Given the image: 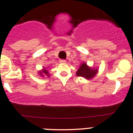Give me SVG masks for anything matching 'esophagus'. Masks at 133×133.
Returning a JSON list of instances; mask_svg holds the SVG:
<instances>
[{"mask_svg": "<svg viewBox=\"0 0 133 133\" xmlns=\"http://www.w3.org/2000/svg\"><path fill=\"white\" fill-rule=\"evenodd\" d=\"M60 63H65L66 62V60H64V59H61V60H60Z\"/></svg>", "mask_w": 133, "mask_h": 133, "instance_id": "34e87169", "label": "esophagus"}]
</instances>
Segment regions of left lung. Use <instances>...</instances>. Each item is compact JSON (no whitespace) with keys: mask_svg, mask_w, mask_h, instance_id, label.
Segmentation results:
<instances>
[{"mask_svg":"<svg viewBox=\"0 0 133 133\" xmlns=\"http://www.w3.org/2000/svg\"><path fill=\"white\" fill-rule=\"evenodd\" d=\"M97 72V69H91V68L87 66L86 64L84 63L81 65L79 69L77 70V76L84 77L85 78L90 79L95 75Z\"/></svg>","mask_w":133,"mask_h":133,"instance_id":"left-lung-1","label":"left lung"}]
</instances>
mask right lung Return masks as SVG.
Here are the masks:
<instances>
[{"mask_svg":"<svg viewBox=\"0 0 133 133\" xmlns=\"http://www.w3.org/2000/svg\"><path fill=\"white\" fill-rule=\"evenodd\" d=\"M43 73H44L45 75H47V77H49V76L48 75H49V73H48V72H47V71L46 70V69H43V71H41V72H39V73H40V75H42V76H43Z\"/></svg>","mask_w":133,"mask_h":133,"instance_id":"1","label":"right lung"}]
</instances>
